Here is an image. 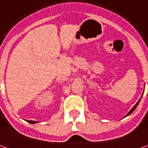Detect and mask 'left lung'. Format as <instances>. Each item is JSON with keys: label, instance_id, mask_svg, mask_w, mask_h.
I'll use <instances>...</instances> for the list:
<instances>
[{"label": "left lung", "instance_id": "obj_1", "mask_svg": "<svg viewBox=\"0 0 148 148\" xmlns=\"http://www.w3.org/2000/svg\"><path fill=\"white\" fill-rule=\"evenodd\" d=\"M140 99H141V98H140V100H139V101H138V102H137V103H136V105H135V106H134V107H133V108H132V110H130V112H129V113L127 114V115H126V116H128V115H130V114L132 113V111H133V110H135V109H136V107H137V105H138V104H139V103H140Z\"/></svg>", "mask_w": 148, "mask_h": 148}]
</instances>
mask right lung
<instances>
[{"mask_svg":"<svg viewBox=\"0 0 148 148\" xmlns=\"http://www.w3.org/2000/svg\"><path fill=\"white\" fill-rule=\"evenodd\" d=\"M27 122H29V123H32V124H34V123H36L37 121H29V120H28V121H27Z\"/></svg>","mask_w":148,"mask_h":148,"instance_id":"obj_1","label":"right lung"}]
</instances>
